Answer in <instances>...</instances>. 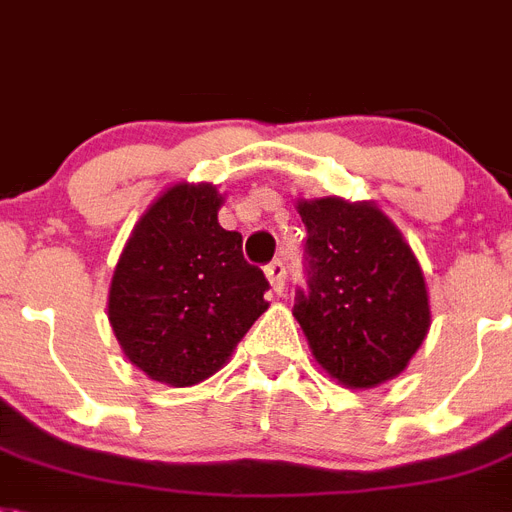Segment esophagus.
I'll return each mask as SVG.
<instances>
[{
  "mask_svg": "<svg viewBox=\"0 0 512 512\" xmlns=\"http://www.w3.org/2000/svg\"><path fill=\"white\" fill-rule=\"evenodd\" d=\"M265 276H268L273 291H281L283 283H286V265L281 260H273L270 265H265Z\"/></svg>",
  "mask_w": 512,
  "mask_h": 512,
  "instance_id": "esophagus-1",
  "label": "esophagus"
}]
</instances>
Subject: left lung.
<instances>
[{
  "label": "left lung",
  "instance_id": "8db88e82",
  "mask_svg": "<svg viewBox=\"0 0 512 512\" xmlns=\"http://www.w3.org/2000/svg\"><path fill=\"white\" fill-rule=\"evenodd\" d=\"M307 289L294 317L309 349L346 388H375L401 375L429 330L422 268L385 213L320 197L299 203Z\"/></svg>",
  "mask_w": 512,
  "mask_h": 512
}]
</instances>
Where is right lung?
<instances>
[{
  "mask_svg": "<svg viewBox=\"0 0 512 512\" xmlns=\"http://www.w3.org/2000/svg\"><path fill=\"white\" fill-rule=\"evenodd\" d=\"M218 208L216 187L174 184L137 221L111 278L109 322L124 354L174 388L218 372L268 309V278Z\"/></svg>",
  "mask_w": 512,
  "mask_h": 512,
  "instance_id": "obj_1",
  "label": "right lung"
}]
</instances>
